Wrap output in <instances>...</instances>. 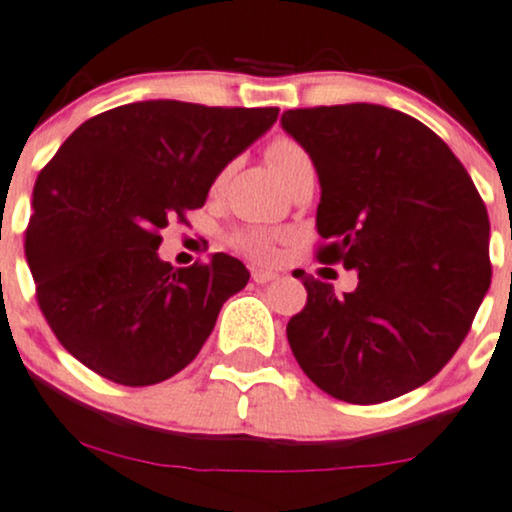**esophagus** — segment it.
<instances>
[{"instance_id": "1", "label": "esophagus", "mask_w": 512, "mask_h": 512, "mask_svg": "<svg viewBox=\"0 0 512 512\" xmlns=\"http://www.w3.org/2000/svg\"><path fill=\"white\" fill-rule=\"evenodd\" d=\"M251 278H254V283H258V285H266V283H271V280L278 278V273H273V271H261V268H258V271L251 273Z\"/></svg>"}]
</instances>
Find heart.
I'll use <instances>...</instances> for the list:
<instances>
[{
    "mask_svg": "<svg viewBox=\"0 0 512 512\" xmlns=\"http://www.w3.org/2000/svg\"><path fill=\"white\" fill-rule=\"evenodd\" d=\"M266 162L273 169V174L278 176L280 181H285L297 166L309 162V154L304 152L300 142H295L292 137L280 135L268 142ZM275 241H278V234L268 232V229H261V227H246L232 237L234 249L261 263L273 261Z\"/></svg>",
    "mask_w": 512,
    "mask_h": 512,
    "instance_id": "heart-1",
    "label": "heart"
}]
</instances>
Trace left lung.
<instances>
[{
	"mask_svg": "<svg viewBox=\"0 0 512 512\" xmlns=\"http://www.w3.org/2000/svg\"><path fill=\"white\" fill-rule=\"evenodd\" d=\"M280 123L319 174L317 258L358 271L341 297L297 275L307 304L287 321L292 353L336 399H396L433 380L472 329L491 285L484 200L452 149L394 108H295Z\"/></svg>",
	"mask_w": 512,
	"mask_h": 512,
	"instance_id": "8db88e82",
	"label": "left lung"
}]
</instances>
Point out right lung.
Returning <instances> with one entry per match:
<instances>
[{"label":"right lung","instance_id":"1","mask_svg":"<svg viewBox=\"0 0 512 512\" xmlns=\"http://www.w3.org/2000/svg\"><path fill=\"white\" fill-rule=\"evenodd\" d=\"M278 108L137 101L79 125L38 174L26 261L57 341L96 375L147 387L181 372L249 283L237 258L174 268L162 229L205 205Z\"/></svg>","mask_w":512,"mask_h":512}]
</instances>
